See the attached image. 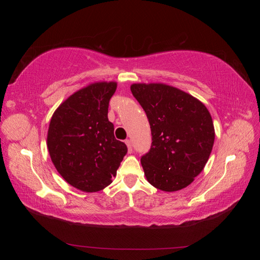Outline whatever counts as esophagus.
Masks as SVG:
<instances>
[{"label":"esophagus","mask_w":260,"mask_h":260,"mask_svg":"<svg viewBox=\"0 0 260 260\" xmlns=\"http://www.w3.org/2000/svg\"><path fill=\"white\" fill-rule=\"evenodd\" d=\"M124 142H125V144H127V146H128V152H129V153H132V144H131V141H130V140H125Z\"/></svg>","instance_id":"esophagus-1"}]
</instances>
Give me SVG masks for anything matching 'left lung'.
Masks as SVG:
<instances>
[{"mask_svg":"<svg viewBox=\"0 0 260 260\" xmlns=\"http://www.w3.org/2000/svg\"><path fill=\"white\" fill-rule=\"evenodd\" d=\"M130 89L151 125L152 145L141 157L147 181L165 192L182 190L201 174L214 145L208 109L188 93L164 83H133Z\"/></svg>","mask_w":260,"mask_h":260,"instance_id":"1","label":"left lung"}]
</instances>
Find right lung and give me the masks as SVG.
Here are the masks:
<instances>
[{
    "instance_id": "add662e5",
    "label": "right lung",
    "mask_w": 260,
    "mask_h": 260,
    "mask_svg": "<svg viewBox=\"0 0 260 260\" xmlns=\"http://www.w3.org/2000/svg\"><path fill=\"white\" fill-rule=\"evenodd\" d=\"M116 82H94L70 95L54 112L48 149L59 175L83 192H98L112 183L127 145L116 140L108 120Z\"/></svg>"
}]
</instances>
